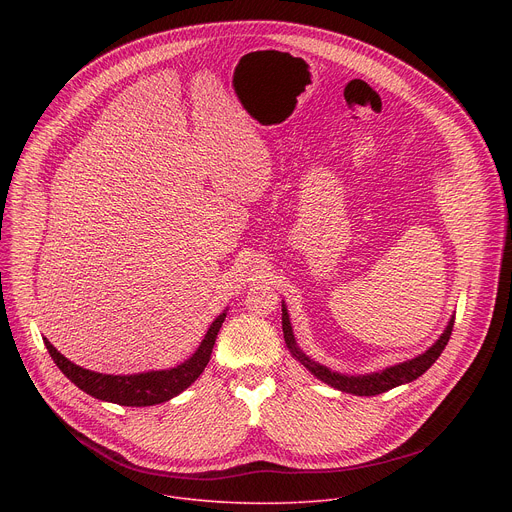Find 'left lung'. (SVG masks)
<instances>
[{"label": "left lung", "instance_id": "obj_1", "mask_svg": "<svg viewBox=\"0 0 512 512\" xmlns=\"http://www.w3.org/2000/svg\"><path fill=\"white\" fill-rule=\"evenodd\" d=\"M281 328H283V338H285V344L287 348L291 350V354H294L304 367L316 375L320 381L328 383L330 387L338 389V391H344V393H352V395H364V397H371V395H379V393H385L393 387H399L403 383H411L415 381L417 377H421L431 364L440 358L442 350L446 348V344L450 342V336H452V328H454V318L450 320L448 328L444 330V334L440 336V340H437L429 350H425L423 354H419L417 358H411L407 362H401V364H395V367H389L381 373H373V375H362V377H346V375H338V373H332L330 369L322 367V364L310 360L304 352H300V348L296 346V338H294V332H291V324H289V316H287V310L285 306L281 308Z\"/></svg>", "mask_w": 512, "mask_h": 512}]
</instances>
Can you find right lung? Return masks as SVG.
<instances>
[{
	"mask_svg": "<svg viewBox=\"0 0 512 512\" xmlns=\"http://www.w3.org/2000/svg\"><path fill=\"white\" fill-rule=\"evenodd\" d=\"M225 318H227V314L223 312L208 328L198 350L186 362L178 364L176 369H170V371H152V373L127 375V377L93 373L83 367H77L75 362L64 358L46 338H44V344H46L52 360L56 362V367L66 375V379H70L87 395L101 399V401L127 405V407H148V405H158V403L170 401L172 397H176L184 389H188L202 375L204 367L210 360V352H212L216 334H218V330H221Z\"/></svg>",
	"mask_w": 512,
	"mask_h": 512,
	"instance_id": "obj_1",
	"label": "right lung"
}]
</instances>
